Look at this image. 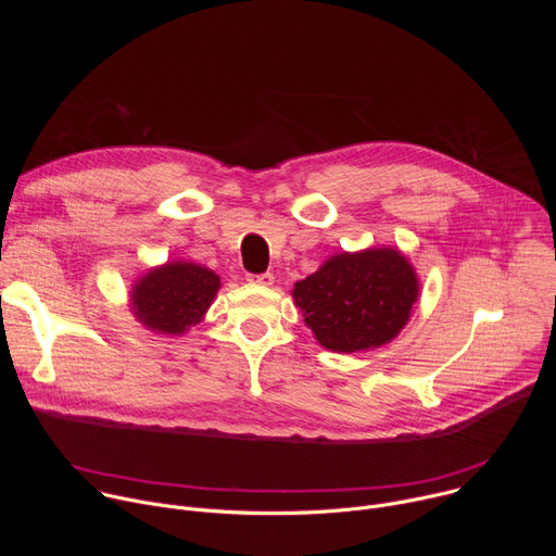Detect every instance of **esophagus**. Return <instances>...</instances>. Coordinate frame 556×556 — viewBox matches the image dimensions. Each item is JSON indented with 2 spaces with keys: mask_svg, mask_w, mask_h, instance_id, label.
Segmentation results:
<instances>
[{
  "mask_svg": "<svg viewBox=\"0 0 556 556\" xmlns=\"http://www.w3.org/2000/svg\"><path fill=\"white\" fill-rule=\"evenodd\" d=\"M247 281L249 283H257V286H273V281H275V277H273V273H262V275H249L247 277Z\"/></svg>",
  "mask_w": 556,
  "mask_h": 556,
  "instance_id": "obj_1",
  "label": "esophagus"
}]
</instances>
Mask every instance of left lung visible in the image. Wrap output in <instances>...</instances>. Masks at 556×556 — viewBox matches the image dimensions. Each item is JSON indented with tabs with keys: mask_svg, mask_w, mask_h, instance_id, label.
Instances as JSON below:
<instances>
[{
	"mask_svg": "<svg viewBox=\"0 0 556 556\" xmlns=\"http://www.w3.org/2000/svg\"><path fill=\"white\" fill-rule=\"evenodd\" d=\"M418 292L414 266L395 249L334 255L292 288L314 339L343 354L380 348L399 337Z\"/></svg>",
	"mask_w": 556,
	"mask_h": 556,
	"instance_id": "left-lung-1",
	"label": "left lung"
}]
</instances>
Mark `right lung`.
Here are the masks:
<instances>
[{
	"label": "right lung",
	"mask_w": 556,
	"mask_h": 556,
	"mask_svg": "<svg viewBox=\"0 0 556 556\" xmlns=\"http://www.w3.org/2000/svg\"><path fill=\"white\" fill-rule=\"evenodd\" d=\"M219 277L206 266L191 262H167L151 268L131 288L136 319L157 334H185L204 319Z\"/></svg>",
	"instance_id": "obj_1"
}]
</instances>
